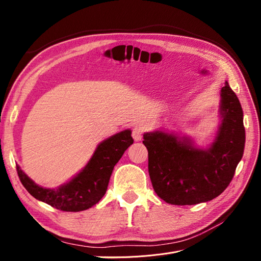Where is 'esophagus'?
Wrapping results in <instances>:
<instances>
[{
	"instance_id": "esophagus-1",
	"label": "esophagus",
	"mask_w": 261,
	"mask_h": 261,
	"mask_svg": "<svg viewBox=\"0 0 261 261\" xmlns=\"http://www.w3.org/2000/svg\"><path fill=\"white\" fill-rule=\"evenodd\" d=\"M143 132H144L143 128L138 127V126H136V127L134 128L133 132H132V136H133L134 140H136V141L141 140V138H143Z\"/></svg>"
}]
</instances>
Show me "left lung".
<instances>
[{
    "mask_svg": "<svg viewBox=\"0 0 261 261\" xmlns=\"http://www.w3.org/2000/svg\"><path fill=\"white\" fill-rule=\"evenodd\" d=\"M221 124L208 149L188 137L154 130L144 134L148 170L156 195L176 206L216 198L231 183L245 147L243 110L227 82L220 92Z\"/></svg>",
    "mask_w": 261,
    "mask_h": 261,
    "instance_id": "1",
    "label": "left lung"
}]
</instances>
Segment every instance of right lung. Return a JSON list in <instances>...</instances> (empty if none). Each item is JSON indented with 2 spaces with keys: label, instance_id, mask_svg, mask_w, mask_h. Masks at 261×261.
Listing matches in <instances>:
<instances>
[{
  "label": "right lung",
  "instance_id": "right-lung-1",
  "mask_svg": "<svg viewBox=\"0 0 261 261\" xmlns=\"http://www.w3.org/2000/svg\"><path fill=\"white\" fill-rule=\"evenodd\" d=\"M134 143L132 132L126 129L100 143L86 167L59 188L37 185L18 167L21 184L36 199L62 211L77 212L89 209L105 196L114 165Z\"/></svg>",
  "mask_w": 261,
  "mask_h": 261
}]
</instances>
